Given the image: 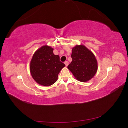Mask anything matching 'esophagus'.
<instances>
[{
	"label": "esophagus",
	"instance_id": "34e87169",
	"mask_svg": "<svg viewBox=\"0 0 128 128\" xmlns=\"http://www.w3.org/2000/svg\"><path fill=\"white\" fill-rule=\"evenodd\" d=\"M68 61H65L64 62V64H65V65H66V66H68Z\"/></svg>",
	"mask_w": 128,
	"mask_h": 128
}]
</instances>
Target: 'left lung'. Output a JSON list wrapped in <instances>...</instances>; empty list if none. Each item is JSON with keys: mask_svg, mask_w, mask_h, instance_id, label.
<instances>
[{"mask_svg": "<svg viewBox=\"0 0 128 128\" xmlns=\"http://www.w3.org/2000/svg\"><path fill=\"white\" fill-rule=\"evenodd\" d=\"M72 61L67 68L75 78L86 82L94 77L98 70L95 56L83 45H76L72 48Z\"/></svg>", "mask_w": 128, "mask_h": 128, "instance_id": "1", "label": "left lung"}]
</instances>
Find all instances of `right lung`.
I'll list each match as a JSON object with an SVG mask.
<instances>
[{"label":"right lung","mask_w":128,"mask_h":128,"mask_svg":"<svg viewBox=\"0 0 128 128\" xmlns=\"http://www.w3.org/2000/svg\"><path fill=\"white\" fill-rule=\"evenodd\" d=\"M64 66L59 56L54 54L53 48L44 45L34 54L30 63V72L38 84L49 86L57 80L58 74Z\"/></svg>","instance_id":"obj_1"}]
</instances>
